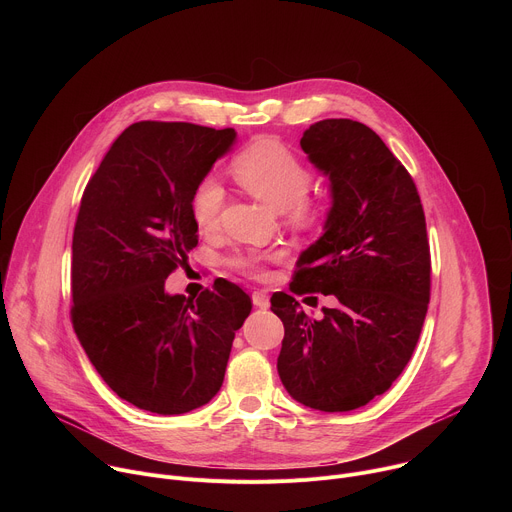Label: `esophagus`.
Segmentation results:
<instances>
[{
  "mask_svg": "<svg viewBox=\"0 0 512 512\" xmlns=\"http://www.w3.org/2000/svg\"><path fill=\"white\" fill-rule=\"evenodd\" d=\"M253 306L259 310H267L269 308V298L263 294V291H255L253 294Z\"/></svg>",
  "mask_w": 512,
  "mask_h": 512,
  "instance_id": "esophagus-1",
  "label": "esophagus"
}]
</instances>
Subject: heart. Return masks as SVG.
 Returning <instances> with one entry per match:
<instances>
[{
    "instance_id": "heart-1",
    "label": "heart",
    "mask_w": 512,
    "mask_h": 512,
    "mask_svg": "<svg viewBox=\"0 0 512 512\" xmlns=\"http://www.w3.org/2000/svg\"><path fill=\"white\" fill-rule=\"evenodd\" d=\"M237 180L259 200L279 212H287L289 218L302 223L312 218L314 206L306 200L312 184L310 170L302 160L289 152L277 141H261L249 148L235 162ZM225 204V188L216 176H206L192 196V218L202 231L216 229L221 221ZM257 255L237 259V265L245 271H257Z\"/></svg>"
}]
</instances>
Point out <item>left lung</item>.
<instances>
[{"mask_svg":"<svg viewBox=\"0 0 512 512\" xmlns=\"http://www.w3.org/2000/svg\"><path fill=\"white\" fill-rule=\"evenodd\" d=\"M300 145L328 178L330 208L291 291L334 296L336 306L310 320L294 296L271 298L285 328L277 373L298 403L352 411L393 385L419 340L431 273L425 216L409 172L371 127L324 119Z\"/></svg>","mask_w":512,"mask_h":512,"instance_id":"1","label":"left lung"}]
</instances>
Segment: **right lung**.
Listing matches in <instances>:
<instances>
[{"label": "right lung", "mask_w": 512, "mask_h": 512, "mask_svg": "<svg viewBox=\"0 0 512 512\" xmlns=\"http://www.w3.org/2000/svg\"><path fill=\"white\" fill-rule=\"evenodd\" d=\"M235 143V129L139 121L85 188L72 235V326L103 381L139 409L206 405L251 314V298L229 281L196 300L166 291L198 245L194 190Z\"/></svg>", "instance_id": "right-lung-1"}]
</instances>
